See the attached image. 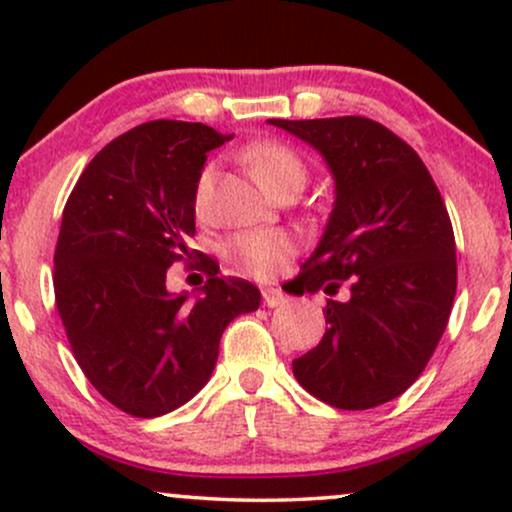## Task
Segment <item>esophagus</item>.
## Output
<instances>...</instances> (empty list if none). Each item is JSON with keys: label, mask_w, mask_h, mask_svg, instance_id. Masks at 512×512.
<instances>
[{"label": "esophagus", "mask_w": 512, "mask_h": 512, "mask_svg": "<svg viewBox=\"0 0 512 512\" xmlns=\"http://www.w3.org/2000/svg\"><path fill=\"white\" fill-rule=\"evenodd\" d=\"M262 301L267 308H279L286 303V296L279 289H262Z\"/></svg>", "instance_id": "obj_1"}]
</instances>
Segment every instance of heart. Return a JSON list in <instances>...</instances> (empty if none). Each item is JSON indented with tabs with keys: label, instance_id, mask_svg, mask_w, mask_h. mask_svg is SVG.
<instances>
[{
	"label": "heart",
	"instance_id": "1",
	"mask_svg": "<svg viewBox=\"0 0 512 512\" xmlns=\"http://www.w3.org/2000/svg\"><path fill=\"white\" fill-rule=\"evenodd\" d=\"M245 166L252 170L264 190L272 195H284V192H301L305 180H308V163L296 149L276 139H262L252 142L243 151ZM216 168L204 166L199 170L192 190V204L199 219L209 216L211 197H214ZM296 252V243L289 233L284 231H245L228 240L226 255L228 262L238 272L257 276V279H272L289 264Z\"/></svg>",
	"mask_w": 512,
	"mask_h": 512
}]
</instances>
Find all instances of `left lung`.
<instances>
[{"label": "left lung", "mask_w": 512, "mask_h": 512, "mask_svg": "<svg viewBox=\"0 0 512 512\" xmlns=\"http://www.w3.org/2000/svg\"><path fill=\"white\" fill-rule=\"evenodd\" d=\"M325 158L334 207L303 272L301 293L330 298L320 344L293 361L310 395L337 409H373L424 373L455 301L452 223L419 154L395 132L346 115L267 120Z\"/></svg>", "instance_id": "1"}]
</instances>
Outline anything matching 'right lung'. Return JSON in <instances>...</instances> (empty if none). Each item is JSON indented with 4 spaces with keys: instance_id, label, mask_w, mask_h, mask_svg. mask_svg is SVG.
I'll return each mask as SVG.
<instances>
[{
    "instance_id": "1",
    "label": "right lung",
    "mask_w": 512,
    "mask_h": 512,
    "mask_svg": "<svg viewBox=\"0 0 512 512\" xmlns=\"http://www.w3.org/2000/svg\"><path fill=\"white\" fill-rule=\"evenodd\" d=\"M231 134L154 120L93 156L62 214L55 301L88 383L139 419L182 407L209 383L221 334L260 308L250 281L204 260L197 293H170L166 272L190 260L192 190L207 154Z\"/></svg>"
}]
</instances>
